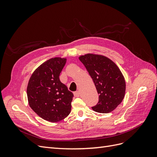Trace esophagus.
<instances>
[{"mask_svg":"<svg viewBox=\"0 0 157 157\" xmlns=\"http://www.w3.org/2000/svg\"><path fill=\"white\" fill-rule=\"evenodd\" d=\"M73 94H74V96H75V97H78V96H79V92H78V91L74 92H73Z\"/></svg>","mask_w":157,"mask_h":157,"instance_id":"34e87169","label":"esophagus"}]
</instances>
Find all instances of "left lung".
<instances>
[{
	"label": "left lung",
	"instance_id": "obj_1",
	"mask_svg": "<svg viewBox=\"0 0 157 157\" xmlns=\"http://www.w3.org/2000/svg\"><path fill=\"white\" fill-rule=\"evenodd\" d=\"M79 59L92 78L99 94V101L92 109L100 113L113 111L125 95L126 82L121 70L104 56L87 54L80 56Z\"/></svg>",
	"mask_w": 157,
	"mask_h": 157
}]
</instances>
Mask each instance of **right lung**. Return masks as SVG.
<instances>
[{"label":"right lung","mask_w":157,"mask_h":157,"mask_svg":"<svg viewBox=\"0 0 157 157\" xmlns=\"http://www.w3.org/2000/svg\"><path fill=\"white\" fill-rule=\"evenodd\" d=\"M66 58H54L41 64L28 82L27 94L30 107L43 119L56 122L67 117L71 110L73 94L60 81Z\"/></svg>","instance_id":"add662e5"}]
</instances>
